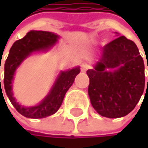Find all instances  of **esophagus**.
I'll list each match as a JSON object with an SVG mask.
<instances>
[{"mask_svg": "<svg viewBox=\"0 0 148 148\" xmlns=\"http://www.w3.org/2000/svg\"><path fill=\"white\" fill-rule=\"evenodd\" d=\"M88 68H89V66L87 64H82V66H81L82 72H86L88 70Z\"/></svg>", "mask_w": 148, "mask_h": 148, "instance_id": "obj_1", "label": "esophagus"}]
</instances>
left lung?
Returning a JSON list of instances; mask_svg holds the SVG:
<instances>
[{"instance_id": "8db88e82", "label": "left lung", "mask_w": 148, "mask_h": 148, "mask_svg": "<svg viewBox=\"0 0 148 148\" xmlns=\"http://www.w3.org/2000/svg\"><path fill=\"white\" fill-rule=\"evenodd\" d=\"M87 75L90 103L104 117L127 115L144 92L143 58L137 45L125 36H119L102 48L99 61L93 69L87 71Z\"/></svg>"}]
</instances>
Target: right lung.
I'll list each match as a JSON object with an SVG mask.
<instances>
[{"label": "right lung", "mask_w": 148, "mask_h": 148, "mask_svg": "<svg viewBox=\"0 0 148 148\" xmlns=\"http://www.w3.org/2000/svg\"><path fill=\"white\" fill-rule=\"evenodd\" d=\"M58 39L59 35L51 32L32 30L28 32L24 38L15 42L10 49L9 56L3 66L4 89L9 99L16 111L25 117L41 119L54 114L59 109L66 91L72 86L76 75L81 71L80 66H75L66 71H60L49 92L41 102L35 106H25L16 101L12 91V82L16 70L19 67L25 58L33 53L49 51L57 44Z\"/></svg>", "instance_id": "obj_1"}]
</instances>
